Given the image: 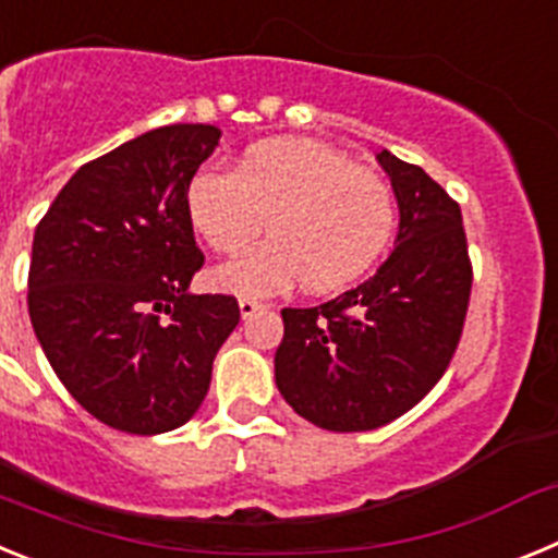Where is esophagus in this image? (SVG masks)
I'll list each match as a JSON object with an SVG mask.
<instances>
[{"label": "esophagus", "instance_id": "obj_1", "mask_svg": "<svg viewBox=\"0 0 558 558\" xmlns=\"http://www.w3.org/2000/svg\"><path fill=\"white\" fill-rule=\"evenodd\" d=\"M263 307H265L263 302H256V299H248V295H245V299H240V315H243V318H251V315H256Z\"/></svg>", "mask_w": 558, "mask_h": 558}]
</instances>
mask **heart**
Here are the masks:
<instances>
[{
  "instance_id": "obj_1",
  "label": "heart",
  "mask_w": 558,
  "mask_h": 558,
  "mask_svg": "<svg viewBox=\"0 0 558 558\" xmlns=\"http://www.w3.org/2000/svg\"><path fill=\"white\" fill-rule=\"evenodd\" d=\"M192 229L218 254L259 248L215 270V284L240 295H270L302 279L332 293L366 274L391 243L397 201L388 181L347 153L313 140H265L234 172L201 167L186 184Z\"/></svg>"
}]
</instances>
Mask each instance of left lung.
Returning <instances> with one entry per match:
<instances>
[{"instance_id":"8db88e82","label":"left lung","mask_w":558,"mask_h":558,"mask_svg":"<svg viewBox=\"0 0 558 558\" xmlns=\"http://www.w3.org/2000/svg\"><path fill=\"white\" fill-rule=\"evenodd\" d=\"M399 204L397 248L354 290L284 307L276 386L299 416L335 433L383 427L430 393L461 340L472 263L461 206L422 167L377 156Z\"/></svg>"}]
</instances>
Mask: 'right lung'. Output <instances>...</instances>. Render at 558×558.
Segmentation results:
<instances>
[{"label": "right lung", "instance_id": "obj_1", "mask_svg": "<svg viewBox=\"0 0 558 558\" xmlns=\"http://www.w3.org/2000/svg\"><path fill=\"white\" fill-rule=\"evenodd\" d=\"M215 125H165L88 161L33 236L27 307L49 366L102 425L175 430L240 324L234 295H192L204 268L186 184L218 147Z\"/></svg>", "mask_w": 558, "mask_h": 558}]
</instances>
